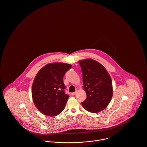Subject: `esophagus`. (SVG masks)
<instances>
[{"label": "esophagus", "mask_w": 147, "mask_h": 147, "mask_svg": "<svg viewBox=\"0 0 147 147\" xmlns=\"http://www.w3.org/2000/svg\"><path fill=\"white\" fill-rule=\"evenodd\" d=\"M77 91H76V92H74L71 93V94L72 96H74V95H76V94H77Z\"/></svg>", "instance_id": "1"}]
</instances>
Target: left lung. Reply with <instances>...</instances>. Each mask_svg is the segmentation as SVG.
Segmentation results:
<instances>
[{
  "label": "left lung",
  "mask_w": 147,
  "mask_h": 147,
  "mask_svg": "<svg viewBox=\"0 0 147 147\" xmlns=\"http://www.w3.org/2000/svg\"><path fill=\"white\" fill-rule=\"evenodd\" d=\"M79 64L83 74V88L87 94V98L82 105L90 113H98L108 106L112 98L111 77L104 67L94 60H82Z\"/></svg>",
  "instance_id": "1"
}]
</instances>
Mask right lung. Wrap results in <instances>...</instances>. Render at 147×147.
Here are the masks:
<instances>
[{
  "label": "right lung",
  "mask_w": 147,
  "mask_h": 147,
  "mask_svg": "<svg viewBox=\"0 0 147 147\" xmlns=\"http://www.w3.org/2000/svg\"><path fill=\"white\" fill-rule=\"evenodd\" d=\"M71 67L63 63L47 64L36 74L32 96L35 106L41 113L55 116L64 109L69 96L64 92L63 78Z\"/></svg>",
  "instance_id": "obj_1"
}]
</instances>
